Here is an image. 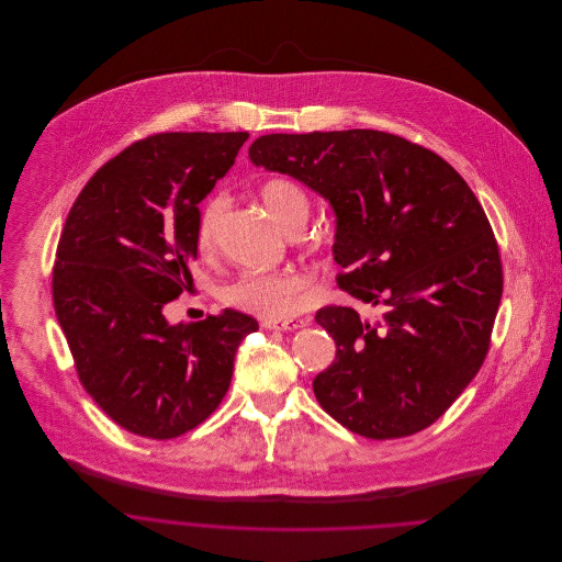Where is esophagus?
Here are the masks:
<instances>
[{
    "label": "esophagus",
    "mask_w": 562,
    "mask_h": 562,
    "mask_svg": "<svg viewBox=\"0 0 562 562\" xmlns=\"http://www.w3.org/2000/svg\"><path fill=\"white\" fill-rule=\"evenodd\" d=\"M310 321L307 318H285V321H263L266 329H281V331H294L305 327Z\"/></svg>",
    "instance_id": "esophagus-1"
}]
</instances>
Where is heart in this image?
I'll list each match as a JSON object with an SVG mask.
<instances>
[{
  "mask_svg": "<svg viewBox=\"0 0 562 562\" xmlns=\"http://www.w3.org/2000/svg\"><path fill=\"white\" fill-rule=\"evenodd\" d=\"M259 199L270 216L285 233H299L310 216V199L305 190L283 177L266 179L259 186ZM228 199L212 194L203 201L196 214L194 244L201 255H212L216 248L221 218L226 214ZM226 303L261 316L266 321H281L305 307L310 299V279L296 270L279 272H244L223 290Z\"/></svg>",
  "mask_w": 562,
  "mask_h": 562,
  "instance_id": "b5f03b06",
  "label": "heart"
}]
</instances>
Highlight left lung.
I'll use <instances>...</instances> for the list:
<instances>
[{
  "label": "left lung",
  "mask_w": 562,
  "mask_h": 562,
  "mask_svg": "<svg viewBox=\"0 0 562 562\" xmlns=\"http://www.w3.org/2000/svg\"><path fill=\"white\" fill-rule=\"evenodd\" d=\"M250 161L290 175L336 214L339 288L376 307L327 305L336 344L312 387L366 438L416 434L479 374L503 296L498 244L476 194L436 153L381 131L263 135Z\"/></svg>",
  "instance_id": "obj_1"
}]
</instances>
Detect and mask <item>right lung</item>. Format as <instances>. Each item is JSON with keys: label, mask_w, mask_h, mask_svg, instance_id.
Masks as SVG:
<instances>
[{"label": "right lung", "mask_w": 562, "mask_h": 562, "mask_svg": "<svg viewBox=\"0 0 562 562\" xmlns=\"http://www.w3.org/2000/svg\"><path fill=\"white\" fill-rule=\"evenodd\" d=\"M248 133H161L103 164L72 203L53 303L83 390L124 429L155 440L203 423L226 396L239 344L259 323L223 310L170 325L190 283L199 203Z\"/></svg>", "instance_id": "right-lung-1"}]
</instances>
